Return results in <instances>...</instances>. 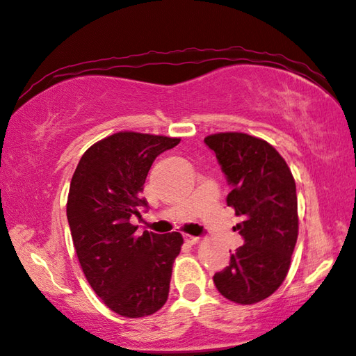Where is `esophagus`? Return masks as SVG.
<instances>
[{"label":"esophagus","mask_w":356,"mask_h":356,"mask_svg":"<svg viewBox=\"0 0 356 356\" xmlns=\"http://www.w3.org/2000/svg\"><path fill=\"white\" fill-rule=\"evenodd\" d=\"M185 241L190 245H197V243H200V237L191 236V234H185Z\"/></svg>","instance_id":"1"}]
</instances>
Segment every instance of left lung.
Segmentation results:
<instances>
[{
	"instance_id": "8db88e82",
	"label": "left lung",
	"mask_w": 356,
	"mask_h": 356,
	"mask_svg": "<svg viewBox=\"0 0 356 356\" xmlns=\"http://www.w3.org/2000/svg\"><path fill=\"white\" fill-rule=\"evenodd\" d=\"M205 142L232 185L226 202L241 217L234 228L245 238L214 284L226 300L255 305L282 286L291 268L298 237L295 180L278 151L255 136L226 131Z\"/></svg>"
}]
</instances>
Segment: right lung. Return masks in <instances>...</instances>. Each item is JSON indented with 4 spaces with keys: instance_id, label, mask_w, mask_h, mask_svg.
<instances>
[{
    "instance_id": "obj_1",
    "label": "right lung",
    "mask_w": 356,
    "mask_h": 356,
    "mask_svg": "<svg viewBox=\"0 0 356 356\" xmlns=\"http://www.w3.org/2000/svg\"><path fill=\"white\" fill-rule=\"evenodd\" d=\"M179 142L119 131L93 143L73 172L67 218L74 251L97 297L125 318L153 315L168 300L182 234L138 236L131 218L147 205L140 194L154 159Z\"/></svg>"
}]
</instances>
